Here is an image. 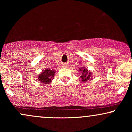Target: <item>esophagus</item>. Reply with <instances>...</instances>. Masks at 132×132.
<instances>
[{"label": "esophagus", "instance_id": "obj_1", "mask_svg": "<svg viewBox=\"0 0 132 132\" xmlns=\"http://www.w3.org/2000/svg\"><path fill=\"white\" fill-rule=\"evenodd\" d=\"M62 66H63V67H67V66H68V64L67 63H63V64H62Z\"/></svg>", "mask_w": 132, "mask_h": 132}]
</instances>
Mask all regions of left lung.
I'll return each instance as SVG.
<instances>
[{
	"label": "left lung",
	"mask_w": 132,
	"mask_h": 132,
	"mask_svg": "<svg viewBox=\"0 0 132 132\" xmlns=\"http://www.w3.org/2000/svg\"><path fill=\"white\" fill-rule=\"evenodd\" d=\"M79 70L82 72V75L80 76L81 78V82H84L88 81L90 79L92 80V72H90V71L89 72L86 68H81Z\"/></svg>",
	"instance_id": "8db88e82"
}]
</instances>
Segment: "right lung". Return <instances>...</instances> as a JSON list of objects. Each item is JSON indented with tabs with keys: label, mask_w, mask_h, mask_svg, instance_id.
I'll use <instances>...</instances> for the list:
<instances>
[{
	"label": "right lung",
	"mask_w": 132,
	"mask_h": 132,
	"mask_svg": "<svg viewBox=\"0 0 132 132\" xmlns=\"http://www.w3.org/2000/svg\"><path fill=\"white\" fill-rule=\"evenodd\" d=\"M54 73L55 71L53 69L51 70L49 69H45L43 72H41L38 75V80L43 84H50L51 80L54 78Z\"/></svg>",
	"instance_id": "1"
}]
</instances>
